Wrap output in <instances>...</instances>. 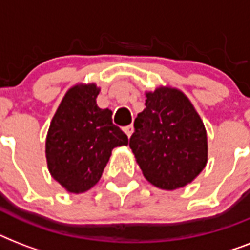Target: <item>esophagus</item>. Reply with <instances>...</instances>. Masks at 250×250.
<instances>
[{"label":"esophagus","mask_w":250,"mask_h":250,"mask_svg":"<svg viewBox=\"0 0 250 250\" xmlns=\"http://www.w3.org/2000/svg\"><path fill=\"white\" fill-rule=\"evenodd\" d=\"M123 131H125L127 136L131 137V135H132V132H133V125H127V127H125V128H123Z\"/></svg>","instance_id":"esophagus-1"}]
</instances>
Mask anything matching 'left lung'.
<instances>
[{
	"label": "left lung",
	"mask_w": 250,
	"mask_h": 250,
	"mask_svg": "<svg viewBox=\"0 0 250 250\" xmlns=\"http://www.w3.org/2000/svg\"><path fill=\"white\" fill-rule=\"evenodd\" d=\"M129 148L153 186L176 189L190 183L208 161V137L189 100L174 88L146 93L145 109L135 119Z\"/></svg>",
	"instance_id": "obj_1"
}]
</instances>
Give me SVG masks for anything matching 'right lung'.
<instances>
[{
	"label": "right lung",
	"instance_id": "obj_1",
	"mask_svg": "<svg viewBox=\"0 0 250 250\" xmlns=\"http://www.w3.org/2000/svg\"><path fill=\"white\" fill-rule=\"evenodd\" d=\"M94 84L68 90L53 117L46 136L50 174L71 193H83L100 180L111 150L128 144V137L113 125V113L96 104Z\"/></svg>",
	"mask_w": 250,
	"mask_h": 250
}]
</instances>
